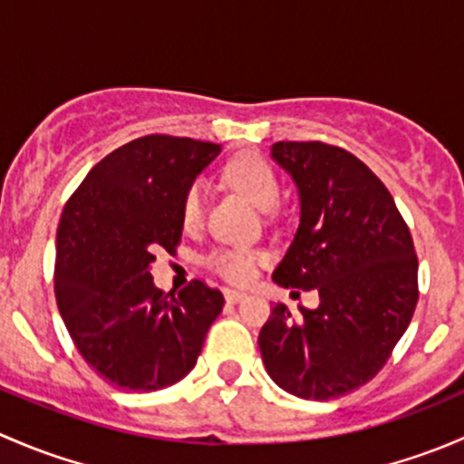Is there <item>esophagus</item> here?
Returning <instances> with one entry per match:
<instances>
[{
  "mask_svg": "<svg viewBox=\"0 0 464 464\" xmlns=\"http://www.w3.org/2000/svg\"><path fill=\"white\" fill-rule=\"evenodd\" d=\"M224 298H227L228 303H240L242 298H246L245 292H240V289H224Z\"/></svg>",
  "mask_w": 464,
  "mask_h": 464,
  "instance_id": "obj_1",
  "label": "esophagus"
}]
</instances>
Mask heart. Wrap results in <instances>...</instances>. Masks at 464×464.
<instances>
[{
	"label": "heart",
	"mask_w": 464,
	"mask_h": 464,
	"mask_svg": "<svg viewBox=\"0 0 464 464\" xmlns=\"http://www.w3.org/2000/svg\"><path fill=\"white\" fill-rule=\"evenodd\" d=\"M224 177L260 210H271L280 199V179L274 166L258 152H240L224 166ZM181 224L193 231L204 219V188L199 181L190 184L181 198ZM265 251L256 246H215L204 256V265L228 283L245 285L256 276L265 260Z\"/></svg>",
	"instance_id": "heart-1"
}]
</instances>
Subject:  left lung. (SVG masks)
I'll return each mask as SVG.
<instances>
[{
  "label": "left lung",
  "mask_w": 464,
  "mask_h": 464,
  "mask_svg": "<svg viewBox=\"0 0 464 464\" xmlns=\"http://www.w3.org/2000/svg\"><path fill=\"white\" fill-rule=\"evenodd\" d=\"M271 157L301 198V224L274 280L316 289L321 303L301 316L278 303L258 336L262 362L292 395L334 400L382 371L413 319V237L382 179L348 150L278 141Z\"/></svg>",
  "instance_id": "1"
}]
</instances>
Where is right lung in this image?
<instances>
[{
	"mask_svg": "<svg viewBox=\"0 0 464 464\" xmlns=\"http://www.w3.org/2000/svg\"><path fill=\"white\" fill-rule=\"evenodd\" d=\"M218 143L148 134L96 163L64 204L55 237V301L82 359L123 391L150 392L198 363L224 296L204 280L154 287L150 265L181 240V198Z\"/></svg>",
	"mask_w": 464,
	"mask_h": 464,
	"instance_id": "add662e5",
	"label": "right lung"
}]
</instances>
